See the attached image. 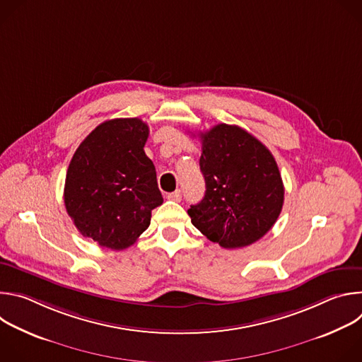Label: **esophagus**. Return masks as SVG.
<instances>
[{
	"instance_id": "esophagus-1",
	"label": "esophagus",
	"mask_w": 362,
	"mask_h": 362,
	"mask_svg": "<svg viewBox=\"0 0 362 362\" xmlns=\"http://www.w3.org/2000/svg\"><path fill=\"white\" fill-rule=\"evenodd\" d=\"M168 199H169V200H175V202H180V200H182V192L177 189V190L169 193V194H168Z\"/></svg>"
}]
</instances>
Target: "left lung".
Returning <instances> with one entry per match:
<instances>
[{
  "label": "left lung",
  "instance_id": "left-lung-1",
  "mask_svg": "<svg viewBox=\"0 0 362 362\" xmlns=\"http://www.w3.org/2000/svg\"><path fill=\"white\" fill-rule=\"evenodd\" d=\"M200 140L206 192L187 211L192 223L222 247L252 245L282 211L285 190L275 158L238 126L221 123L200 133Z\"/></svg>",
  "mask_w": 362,
  "mask_h": 362
}]
</instances>
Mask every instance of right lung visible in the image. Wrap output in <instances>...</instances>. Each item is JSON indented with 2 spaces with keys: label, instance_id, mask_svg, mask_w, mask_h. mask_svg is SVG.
Instances as JSON below:
<instances>
[{
  "label": "right lung",
  "instance_id": "obj_1",
  "mask_svg": "<svg viewBox=\"0 0 362 362\" xmlns=\"http://www.w3.org/2000/svg\"><path fill=\"white\" fill-rule=\"evenodd\" d=\"M148 127L137 117L98 124L77 147L64 185V203L78 232L122 250L148 228L163 203L156 169L143 150Z\"/></svg>",
  "mask_w": 362,
  "mask_h": 362
}]
</instances>
